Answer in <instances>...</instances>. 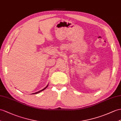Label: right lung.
Wrapping results in <instances>:
<instances>
[{
	"label": "right lung",
	"instance_id": "right-lung-1",
	"mask_svg": "<svg viewBox=\"0 0 121 121\" xmlns=\"http://www.w3.org/2000/svg\"><path fill=\"white\" fill-rule=\"evenodd\" d=\"M48 85H47V86L45 88H43V89H42V90H40V91H38V92H35V93H32V94H37V93H39L40 92H41V91H43V90H45V89H46V88H47V87H48Z\"/></svg>",
	"mask_w": 121,
	"mask_h": 121
}]
</instances>
